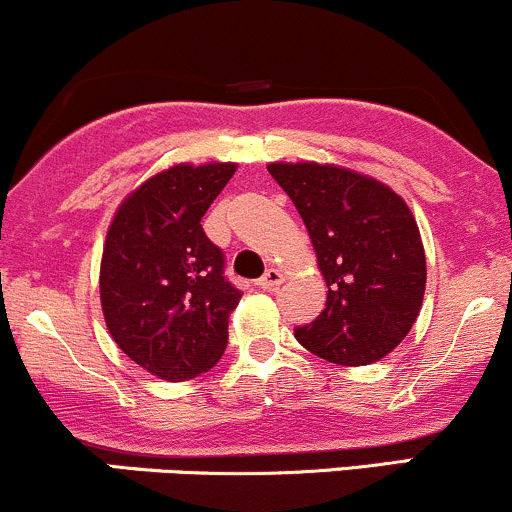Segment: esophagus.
Instances as JSON below:
<instances>
[{
  "instance_id": "esophagus-1",
  "label": "esophagus",
  "mask_w": 512,
  "mask_h": 512,
  "mask_svg": "<svg viewBox=\"0 0 512 512\" xmlns=\"http://www.w3.org/2000/svg\"><path fill=\"white\" fill-rule=\"evenodd\" d=\"M280 283H283V273H280L278 268H268V271L263 273V278L258 280V288H263V290H278Z\"/></svg>"
}]
</instances>
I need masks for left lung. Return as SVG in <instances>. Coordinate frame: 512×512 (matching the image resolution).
Returning a JSON list of instances; mask_svg holds the SVG:
<instances>
[{
    "label": "left lung",
    "mask_w": 512,
    "mask_h": 512,
    "mask_svg": "<svg viewBox=\"0 0 512 512\" xmlns=\"http://www.w3.org/2000/svg\"><path fill=\"white\" fill-rule=\"evenodd\" d=\"M268 173L298 207L327 283V307L295 339L339 366L388 356L425 298V246L410 207L381 180L332 163H268Z\"/></svg>",
    "instance_id": "left-lung-1"
}]
</instances>
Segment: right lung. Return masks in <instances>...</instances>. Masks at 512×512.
Returning a JSON list of instances; mask_svg holds the SVG:
<instances>
[{"label": "right lung", "instance_id": "add662e5", "mask_svg": "<svg viewBox=\"0 0 512 512\" xmlns=\"http://www.w3.org/2000/svg\"><path fill=\"white\" fill-rule=\"evenodd\" d=\"M236 163H178L124 197L100 266L104 322L119 349L163 381H190L222 359L241 293L202 217Z\"/></svg>", "mask_w": 512, "mask_h": 512}]
</instances>
